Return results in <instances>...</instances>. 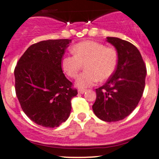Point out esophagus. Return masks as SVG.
<instances>
[{"instance_id":"34e87169","label":"esophagus","mask_w":159,"mask_h":159,"mask_svg":"<svg viewBox=\"0 0 159 159\" xmlns=\"http://www.w3.org/2000/svg\"><path fill=\"white\" fill-rule=\"evenodd\" d=\"M86 91V90L85 89H78V93H81V94H83Z\"/></svg>"}]
</instances>
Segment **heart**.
<instances>
[{"mask_svg":"<svg viewBox=\"0 0 159 159\" xmlns=\"http://www.w3.org/2000/svg\"><path fill=\"white\" fill-rule=\"evenodd\" d=\"M74 55L64 56L61 67L64 73L74 78L84 65L85 71L75 81L80 89L94 85L96 81H104L114 74L117 66L118 54L113 47L92 40L78 43L72 48Z\"/></svg>","mask_w":159,"mask_h":159,"instance_id":"heart-1","label":"heart"}]
</instances>
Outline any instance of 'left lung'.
<instances>
[{"mask_svg": "<svg viewBox=\"0 0 159 159\" xmlns=\"http://www.w3.org/2000/svg\"><path fill=\"white\" fill-rule=\"evenodd\" d=\"M116 48L118 63L114 74L96 89L94 114L105 122H116L129 116L139 103L145 87L147 68L138 49L129 42L107 37Z\"/></svg>", "mask_w": 159, "mask_h": 159, "instance_id": "left-lung-1", "label": "left lung"}]
</instances>
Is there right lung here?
Instances as JSON below:
<instances>
[{
  "label": "right lung",
  "instance_id": "add662e5",
  "mask_svg": "<svg viewBox=\"0 0 159 159\" xmlns=\"http://www.w3.org/2000/svg\"><path fill=\"white\" fill-rule=\"evenodd\" d=\"M71 39H49L30 45L20 57L16 93L25 114L43 127L54 128L68 119L78 91L63 74L61 60Z\"/></svg>",
  "mask_w": 159,
  "mask_h": 159
}]
</instances>
